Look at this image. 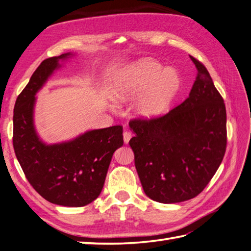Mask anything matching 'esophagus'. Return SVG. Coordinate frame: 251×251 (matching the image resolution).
I'll return each mask as SVG.
<instances>
[{
  "label": "esophagus",
  "mask_w": 251,
  "mask_h": 251,
  "mask_svg": "<svg viewBox=\"0 0 251 251\" xmlns=\"http://www.w3.org/2000/svg\"><path fill=\"white\" fill-rule=\"evenodd\" d=\"M131 136H132V134H131L130 131H125V132H124V141H125V144H127V143H129V141H130V139H131Z\"/></svg>",
  "instance_id": "esophagus-1"
}]
</instances>
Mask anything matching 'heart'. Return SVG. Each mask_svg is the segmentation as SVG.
<instances>
[{
	"label": "heart",
	"instance_id": "1",
	"mask_svg": "<svg viewBox=\"0 0 251 251\" xmlns=\"http://www.w3.org/2000/svg\"><path fill=\"white\" fill-rule=\"evenodd\" d=\"M182 86L177 71L151 59H141L118 74L111 85L112 99L136 100L133 110L141 119H154L170 108Z\"/></svg>",
	"mask_w": 251,
	"mask_h": 251
}]
</instances>
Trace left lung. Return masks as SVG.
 <instances>
[{
	"label": "left lung",
	"mask_w": 251,
	"mask_h": 251,
	"mask_svg": "<svg viewBox=\"0 0 251 251\" xmlns=\"http://www.w3.org/2000/svg\"><path fill=\"white\" fill-rule=\"evenodd\" d=\"M197 76L190 96L154 119H134L129 144L146 195L162 203L201 194L226 150V110L207 68L191 56Z\"/></svg>",
	"instance_id": "obj_1"
}]
</instances>
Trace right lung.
Masks as SVG:
<instances>
[{"mask_svg":"<svg viewBox=\"0 0 251 251\" xmlns=\"http://www.w3.org/2000/svg\"><path fill=\"white\" fill-rule=\"evenodd\" d=\"M71 53L43 60L16 100L13 145L25 177L48 201L65 207H82L100 196L112 154L124 145L122 126L91 130L75 139L48 145L33 125L35 94L47 82L59 60Z\"/></svg>","mask_w":251,"mask_h":251,"instance_id":"add662e5","label":"right lung"}]
</instances>
